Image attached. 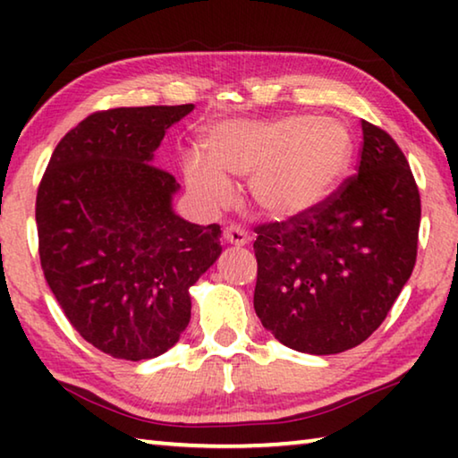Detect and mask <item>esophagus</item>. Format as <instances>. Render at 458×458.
Returning a JSON list of instances; mask_svg holds the SVG:
<instances>
[{
  "label": "esophagus",
  "instance_id": "1",
  "mask_svg": "<svg viewBox=\"0 0 458 458\" xmlns=\"http://www.w3.org/2000/svg\"><path fill=\"white\" fill-rule=\"evenodd\" d=\"M224 240H226L228 244H234V246H246L250 238H248L244 228L234 226V224H232V226L224 228Z\"/></svg>",
  "mask_w": 458,
  "mask_h": 458
}]
</instances>
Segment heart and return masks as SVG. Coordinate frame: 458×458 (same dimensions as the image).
<instances>
[{
    "label": "heart",
    "mask_w": 458,
    "mask_h": 458,
    "mask_svg": "<svg viewBox=\"0 0 458 458\" xmlns=\"http://www.w3.org/2000/svg\"><path fill=\"white\" fill-rule=\"evenodd\" d=\"M352 155V135L337 119H228L208 135L210 159L198 153L185 157L183 177L208 210L230 204V180L250 177L248 188L259 210L268 218L293 220L335 191Z\"/></svg>",
    "instance_id": "b5f03b06"
}]
</instances>
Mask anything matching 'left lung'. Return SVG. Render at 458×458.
<instances>
[{"mask_svg": "<svg viewBox=\"0 0 458 458\" xmlns=\"http://www.w3.org/2000/svg\"><path fill=\"white\" fill-rule=\"evenodd\" d=\"M358 175L305 216L254 228V311L294 352L360 345L412 275L420 193L396 141L361 121Z\"/></svg>", "mask_w": 458, "mask_h": 458, "instance_id": "obj_1", "label": "left lung"}]
</instances>
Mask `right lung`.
Listing matches in <instances>:
<instances>
[{
	"mask_svg": "<svg viewBox=\"0 0 458 458\" xmlns=\"http://www.w3.org/2000/svg\"><path fill=\"white\" fill-rule=\"evenodd\" d=\"M193 105L108 108L62 137L36 198L40 262L81 335L117 360L174 347L190 286L222 254L218 224L174 212L180 183L153 165L165 131Z\"/></svg>",
	"mask_w": 458,
	"mask_h": 458,
	"instance_id": "1",
	"label": "right lung"
}]
</instances>
